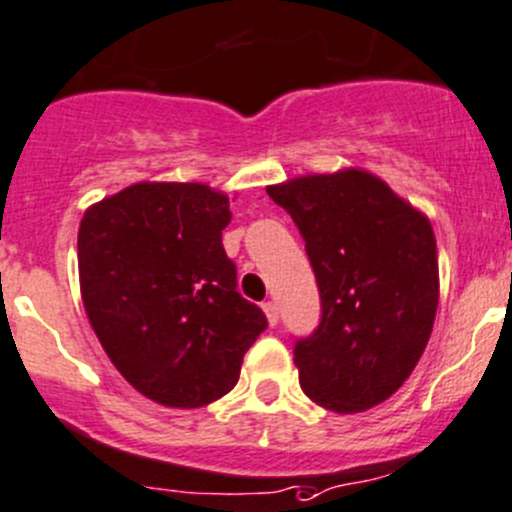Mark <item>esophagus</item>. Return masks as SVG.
<instances>
[{"label": "esophagus", "instance_id": "obj_1", "mask_svg": "<svg viewBox=\"0 0 512 512\" xmlns=\"http://www.w3.org/2000/svg\"><path fill=\"white\" fill-rule=\"evenodd\" d=\"M262 310H265L267 322H270V325L275 327V325H277V317H280V312H277L275 302H262Z\"/></svg>", "mask_w": 512, "mask_h": 512}]
</instances>
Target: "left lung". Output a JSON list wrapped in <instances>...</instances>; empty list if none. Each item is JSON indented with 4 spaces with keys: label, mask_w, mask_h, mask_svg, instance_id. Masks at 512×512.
I'll list each match as a JSON object with an SVG mask.
<instances>
[{
    "label": "left lung",
    "mask_w": 512,
    "mask_h": 512,
    "mask_svg": "<svg viewBox=\"0 0 512 512\" xmlns=\"http://www.w3.org/2000/svg\"><path fill=\"white\" fill-rule=\"evenodd\" d=\"M305 240L322 320L295 345L312 403L362 413L403 388L438 312V247L428 215L360 167L267 187Z\"/></svg>",
    "instance_id": "1"
}]
</instances>
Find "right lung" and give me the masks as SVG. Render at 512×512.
Returning <instances> with one entry per match:
<instances>
[{
    "mask_svg": "<svg viewBox=\"0 0 512 512\" xmlns=\"http://www.w3.org/2000/svg\"><path fill=\"white\" fill-rule=\"evenodd\" d=\"M230 197L202 182H137L84 210L79 290L94 335L137 393L202 408L230 393L267 327L222 247Z\"/></svg>",
    "mask_w": 512,
    "mask_h": 512,
    "instance_id": "1",
    "label": "right lung"
}]
</instances>
